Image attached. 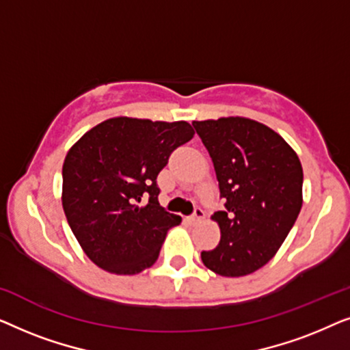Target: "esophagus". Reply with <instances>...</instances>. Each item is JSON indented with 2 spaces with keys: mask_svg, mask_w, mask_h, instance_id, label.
I'll return each instance as SVG.
<instances>
[{
  "mask_svg": "<svg viewBox=\"0 0 350 350\" xmlns=\"http://www.w3.org/2000/svg\"><path fill=\"white\" fill-rule=\"evenodd\" d=\"M205 217V213H204V210L200 208V207H198L194 210V213L191 215V221H194V223H198V221H200V219H202Z\"/></svg>",
  "mask_w": 350,
  "mask_h": 350,
  "instance_id": "34e87169",
  "label": "esophagus"
}]
</instances>
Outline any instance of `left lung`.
Segmentation results:
<instances>
[{
	"instance_id": "1",
	"label": "left lung",
	"mask_w": 350,
	"mask_h": 350,
	"mask_svg": "<svg viewBox=\"0 0 350 350\" xmlns=\"http://www.w3.org/2000/svg\"><path fill=\"white\" fill-rule=\"evenodd\" d=\"M213 161L224 207L212 215L221 239L202 262L223 277L252 274L272 260L303 205V167L279 133L248 118L194 121Z\"/></svg>"
}]
</instances>
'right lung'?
<instances>
[{
    "label": "right lung",
    "instance_id": "obj_1",
    "mask_svg": "<svg viewBox=\"0 0 350 350\" xmlns=\"http://www.w3.org/2000/svg\"><path fill=\"white\" fill-rule=\"evenodd\" d=\"M193 137L186 121L119 116L97 124L70 148L62 205L90 261L118 275L154 265L167 231L181 223L159 205L156 178L172 151Z\"/></svg>",
    "mask_w": 350,
    "mask_h": 350
}]
</instances>
